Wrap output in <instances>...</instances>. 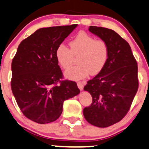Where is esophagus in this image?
<instances>
[{"instance_id":"obj_1","label":"esophagus","mask_w":149,"mask_h":149,"mask_svg":"<svg viewBox=\"0 0 149 149\" xmlns=\"http://www.w3.org/2000/svg\"><path fill=\"white\" fill-rule=\"evenodd\" d=\"M77 86L78 88L80 89V90H83L84 88V82H81V81H77Z\"/></svg>"}]
</instances>
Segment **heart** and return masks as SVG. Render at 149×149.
<instances>
[{"instance_id":"1","label":"heart","mask_w":149,"mask_h":149,"mask_svg":"<svg viewBox=\"0 0 149 149\" xmlns=\"http://www.w3.org/2000/svg\"><path fill=\"white\" fill-rule=\"evenodd\" d=\"M109 56V45L105 40L96 39L88 33L81 31L71 41L70 49L63 43L57 47L56 57L63 69L70 68L78 58V65L70 68L65 76L72 80L84 79L89 74L100 73L107 63Z\"/></svg>"}]
</instances>
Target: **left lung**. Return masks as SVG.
I'll return each instance as SVG.
<instances>
[{"label": "left lung", "mask_w": 149, "mask_h": 149, "mask_svg": "<svg viewBox=\"0 0 149 149\" xmlns=\"http://www.w3.org/2000/svg\"><path fill=\"white\" fill-rule=\"evenodd\" d=\"M88 30L107 42L109 56L102 71L84 88L93 101L83 113L89 123L106 127L121 120L130 109L139 87L137 63L127 42L114 31L93 26Z\"/></svg>", "instance_id": "8db88e82"}]
</instances>
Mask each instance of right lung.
Here are the masks:
<instances>
[{"mask_svg": "<svg viewBox=\"0 0 149 149\" xmlns=\"http://www.w3.org/2000/svg\"><path fill=\"white\" fill-rule=\"evenodd\" d=\"M77 24L38 29L19 44L12 62L11 88L22 112L38 123L55 121L66 100L80 93L63 80L56 50Z\"/></svg>", "mask_w": 149, "mask_h": 149, "instance_id": "1", "label": "right lung"}]
</instances>
